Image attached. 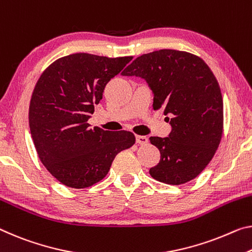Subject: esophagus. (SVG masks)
I'll return each mask as SVG.
<instances>
[{"mask_svg": "<svg viewBox=\"0 0 252 252\" xmlns=\"http://www.w3.org/2000/svg\"><path fill=\"white\" fill-rule=\"evenodd\" d=\"M135 141H137L139 145H147L148 138L145 137V135H137V137H135Z\"/></svg>", "mask_w": 252, "mask_h": 252, "instance_id": "1", "label": "esophagus"}]
</instances>
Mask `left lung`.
<instances>
[{"label": "left lung", "mask_w": 252, "mask_h": 252, "mask_svg": "<svg viewBox=\"0 0 252 252\" xmlns=\"http://www.w3.org/2000/svg\"><path fill=\"white\" fill-rule=\"evenodd\" d=\"M123 76L145 79L154 94V110H163L168 137H150L160 151L151 177L170 185L191 181L209 165L223 130V99L210 67L197 56L161 49L135 58Z\"/></svg>", "instance_id": "1"}]
</instances>
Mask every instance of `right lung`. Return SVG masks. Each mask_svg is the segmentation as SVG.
Here are the masks:
<instances>
[{
	"instance_id": "obj_1",
	"label": "right lung",
	"mask_w": 252,
	"mask_h": 252,
	"mask_svg": "<svg viewBox=\"0 0 252 252\" xmlns=\"http://www.w3.org/2000/svg\"><path fill=\"white\" fill-rule=\"evenodd\" d=\"M131 59L73 54L51 63L35 84L31 135L43 166L63 185H94L106 176L115 156L134 145L132 132L92 129L87 123L106 84Z\"/></svg>"
}]
</instances>
